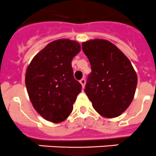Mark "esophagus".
Listing matches in <instances>:
<instances>
[{"label": "esophagus", "mask_w": 156, "mask_h": 156, "mask_svg": "<svg viewBox=\"0 0 156 156\" xmlns=\"http://www.w3.org/2000/svg\"><path fill=\"white\" fill-rule=\"evenodd\" d=\"M80 83L82 84V88L85 87V85H86V79H85V78H82V79L80 80Z\"/></svg>", "instance_id": "34e87169"}]
</instances>
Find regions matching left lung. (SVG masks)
Listing matches in <instances>:
<instances>
[{"label": "left lung", "mask_w": 156, "mask_h": 156, "mask_svg": "<svg viewBox=\"0 0 156 156\" xmlns=\"http://www.w3.org/2000/svg\"><path fill=\"white\" fill-rule=\"evenodd\" d=\"M82 45L92 70L85 93L100 115L118 117L134 97L137 84L134 69L128 58L108 41L94 39Z\"/></svg>", "instance_id": "1"}]
</instances>
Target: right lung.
<instances>
[{
  "label": "right lung",
  "instance_id": "add662e5",
  "mask_svg": "<svg viewBox=\"0 0 156 156\" xmlns=\"http://www.w3.org/2000/svg\"><path fill=\"white\" fill-rule=\"evenodd\" d=\"M80 50L74 41H54L35 55L27 69L25 82L31 103L48 121L59 123L67 119L82 91L71 66Z\"/></svg>",
  "mask_w": 156,
  "mask_h": 156
}]
</instances>
